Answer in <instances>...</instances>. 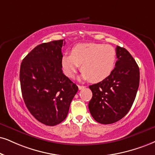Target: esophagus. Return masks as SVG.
<instances>
[{
	"instance_id": "34e87169",
	"label": "esophagus",
	"mask_w": 155,
	"mask_h": 155,
	"mask_svg": "<svg viewBox=\"0 0 155 155\" xmlns=\"http://www.w3.org/2000/svg\"><path fill=\"white\" fill-rule=\"evenodd\" d=\"M85 87V86H83V85H78V88L79 90H83Z\"/></svg>"
}]
</instances>
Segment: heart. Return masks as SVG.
<instances>
[{
	"label": "heart",
	"mask_w": 155,
	"mask_h": 155,
	"mask_svg": "<svg viewBox=\"0 0 155 155\" xmlns=\"http://www.w3.org/2000/svg\"><path fill=\"white\" fill-rule=\"evenodd\" d=\"M116 58L115 49L98 43H82L74 45L71 54H64L61 64L64 74L73 78L80 65L81 77L96 83L106 78L114 68Z\"/></svg>",
	"instance_id": "1"
}]
</instances>
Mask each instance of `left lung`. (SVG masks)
Here are the masks:
<instances>
[{"instance_id": "left-lung-1", "label": "left lung", "mask_w": 155, "mask_h": 155, "mask_svg": "<svg viewBox=\"0 0 155 155\" xmlns=\"http://www.w3.org/2000/svg\"><path fill=\"white\" fill-rule=\"evenodd\" d=\"M116 67L104 81L90 85L93 97L88 104L91 116L103 124L115 123L130 110L139 85V68L125 48H116Z\"/></svg>"}]
</instances>
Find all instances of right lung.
Segmentation results:
<instances>
[{"label":"right lung","mask_w":155,"mask_h":155,"mask_svg":"<svg viewBox=\"0 0 155 155\" xmlns=\"http://www.w3.org/2000/svg\"><path fill=\"white\" fill-rule=\"evenodd\" d=\"M63 39L37 46L23 60L20 68L22 96L36 119L55 126L65 119L78 87L62 70Z\"/></svg>","instance_id":"add662e5"}]
</instances>
